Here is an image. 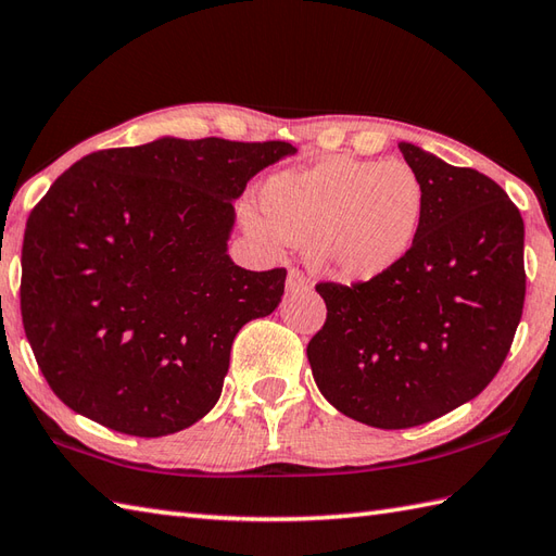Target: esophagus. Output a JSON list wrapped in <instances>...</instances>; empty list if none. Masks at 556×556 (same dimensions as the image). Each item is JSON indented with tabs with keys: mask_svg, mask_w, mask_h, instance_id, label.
I'll list each match as a JSON object with an SVG mask.
<instances>
[{
	"mask_svg": "<svg viewBox=\"0 0 556 556\" xmlns=\"http://www.w3.org/2000/svg\"><path fill=\"white\" fill-rule=\"evenodd\" d=\"M311 289V281L305 279L303 271L299 267L289 269V277H287V291L289 293H296V291H308Z\"/></svg>",
	"mask_w": 556,
	"mask_h": 556,
	"instance_id": "obj_1",
	"label": "esophagus"
}]
</instances>
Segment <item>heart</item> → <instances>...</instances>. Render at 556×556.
<instances>
[{
    "mask_svg": "<svg viewBox=\"0 0 556 556\" xmlns=\"http://www.w3.org/2000/svg\"><path fill=\"white\" fill-rule=\"evenodd\" d=\"M260 205L241 210L248 233L269 251L305 245L317 275L361 285L399 265L418 239L425 188L406 162L325 157L281 172L263 186Z\"/></svg>",
    "mask_w": 556,
    "mask_h": 556,
    "instance_id": "heart-1",
    "label": "heart"
}]
</instances>
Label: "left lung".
I'll use <instances>...</instances> for the list:
<instances>
[{
  "label": "left lung",
  "instance_id": "obj_1",
  "mask_svg": "<svg viewBox=\"0 0 556 556\" xmlns=\"http://www.w3.org/2000/svg\"><path fill=\"white\" fill-rule=\"evenodd\" d=\"M425 188L408 255L353 287L325 281L327 320L308 344L323 396L382 430L430 422L500 372L526 299L523 217L490 176L399 143Z\"/></svg>",
  "mask_w": 556,
  "mask_h": 556
}]
</instances>
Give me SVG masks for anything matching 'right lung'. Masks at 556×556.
I'll return each mask as SVG.
<instances>
[{"mask_svg": "<svg viewBox=\"0 0 556 556\" xmlns=\"http://www.w3.org/2000/svg\"><path fill=\"white\" fill-rule=\"evenodd\" d=\"M293 152L164 136L92 152L50 186L23 236L21 315L71 410L136 437L207 416L233 337L275 313L287 279L229 257L233 200Z\"/></svg>", "mask_w": 556, "mask_h": 556, "instance_id": "obj_1", "label": "right lung"}]
</instances>
